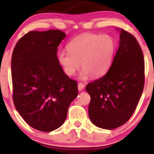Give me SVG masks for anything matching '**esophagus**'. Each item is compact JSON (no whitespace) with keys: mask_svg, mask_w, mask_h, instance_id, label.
I'll return each mask as SVG.
<instances>
[{"mask_svg":"<svg viewBox=\"0 0 154 154\" xmlns=\"http://www.w3.org/2000/svg\"><path fill=\"white\" fill-rule=\"evenodd\" d=\"M77 88H78V90L80 91L83 90L84 88H85V85H84L83 83H82V82H79L78 85H77Z\"/></svg>","mask_w":154,"mask_h":154,"instance_id":"obj_1","label":"esophagus"}]
</instances>
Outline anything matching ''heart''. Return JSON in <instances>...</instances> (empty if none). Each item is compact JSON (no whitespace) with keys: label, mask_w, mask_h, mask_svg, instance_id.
I'll return each instance as SVG.
<instances>
[{"label":"heart","mask_w":154,"mask_h":154,"mask_svg":"<svg viewBox=\"0 0 154 154\" xmlns=\"http://www.w3.org/2000/svg\"><path fill=\"white\" fill-rule=\"evenodd\" d=\"M66 48L68 52L60 51L57 55L63 72L72 76L81 65L80 78L86 79L107 72L114 56L116 42L110 35L85 33L72 38Z\"/></svg>","instance_id":"obj_1"}]
</instances>
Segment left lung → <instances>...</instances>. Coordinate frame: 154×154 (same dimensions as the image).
Wrapping results in <instances>:
<instances>
[{
	"label": "left lung",
	"mask_w": 154,
	"mask_h": 154,
	"mask_svg": "<svg viewBox=\"0 0 154 154\" xmlns=\"http://www.w3.org/2000/svg\"><path fill=\"white\" fill-rule=\"evenodd\" d=\"M120 39L108 72L85 87L91 96L89 118L102 129H116L127 122L144 88L145 61L139 43L124 29Z\"/></svg>",
	"instance_id": "1"
}]
</instances>
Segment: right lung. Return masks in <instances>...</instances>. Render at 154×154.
<instances>
[{
    "mask_svg": "<svg viewBox=\"0 0 154 154\" xmlns=\"http://www.w3.org/2000/svg\"><path fill=\"white\" fill-rule=\"evenodd\" d=\"M65 36L59 30L30 31L20 38L11 57L15 107L29 126L45 132L63 124L78 94L77 81L66 75L57 59Z\"/></svg>",
    "mask_w": 154,
    "mask_h": 154,
    "instance_id": "1",
    "label": "right lung"
}]
</instances>
